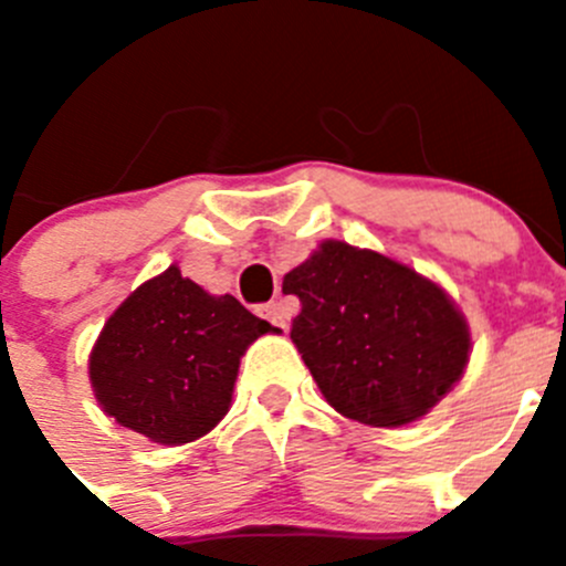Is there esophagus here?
Returning a JSON list of instances; mask_svg holds the SVG:
<instances>
[{"instance_id": "34e87169", "label": "esophagus", "mask_w": 566, "mask_h": 566, "mask_svg": "<svg viewBox=\"0 0 566 566\" xmlns=\"http://www.w3.org/2000/svg\"><path fill=\"white\" fill-rule=\"evenodd\" d=\"M256 315H260L262 319H268V323H271L273 328H279V331L287 328V323H284L282 304H276V301H268V304L256 306Z\"/></svg>"}]
</instances>
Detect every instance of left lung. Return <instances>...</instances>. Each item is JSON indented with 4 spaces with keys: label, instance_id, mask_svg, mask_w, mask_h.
<instances>
[{
    "label": "left lung",
    "instance_id": "1",
    "mask_svg": "<svg viewBox=\"0 0 566 566\" xmlns=\"http://www.w3.org/2000/svg\"><path fill=\"white\" fill-rule=\"evenodd\" d=\"M301 312L290 339L347 419L397 427L460 380L468 325L438 284L369 249L325 241L284 276Z\"/></svg>",
    "mask_w": 566,
    "mask_h": 566
}]
</instances>
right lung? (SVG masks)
<instances>
[{
	"label": "right lung",
	"instance_id": "1",
	"mask_svg": "<svg viewBox=\"0 0 566 566\" xmlns=\"http://www.w3.org/2000/svg\"><path fill=\"white\" fill-rule=\"evenodd\" d=\"M271 323L210 295L177 268L142 284L108 317L90 356L101 408L156 443H188L230 410L247 347Z\"/></svg>",
	"mask_w": 566,
	"mask_h": 566
}]
</instances>
